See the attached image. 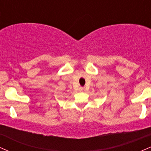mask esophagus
<instances>
[{"mask_svg": "<svg viewBox=\"0 0 151 151\" xmlns=\"http://www.w3.org/2000/svg\"><path fill=\"white\" fill-rule=\"evenodd\" d=\"M79 91H85V88L84 87H79Z\"/></svg>", "mask_w": 151, "mask_h": 151, "instance_id": "esophagus-1", "label": "esophagus"}]
</instances>
